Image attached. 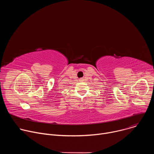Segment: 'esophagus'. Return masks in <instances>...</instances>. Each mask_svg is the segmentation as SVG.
I'll return each mask as SVG.
<instances>
[{
    "label": "esophagus",
    "instance_id": "34e87169",
    "mask_svg": "<svg viewBox=\"0 0 154 154\" xmlns=\"http://www.w3.org/2000/svg\"><path fill=\"white\" fill-rule=\"evenodd\" d=\"M83 78H81V79H79V82H83Z\"/></svg>",
    "mask_w": 154,
    "mask_h": 154
}]
</instances>
